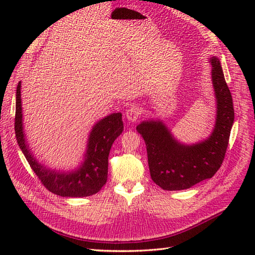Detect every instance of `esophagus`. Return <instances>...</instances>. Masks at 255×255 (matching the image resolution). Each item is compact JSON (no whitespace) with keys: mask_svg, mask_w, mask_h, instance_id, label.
<instances>
[{"mask_svg":"<svg viewBox=\"0 0 255 255\" xmlns=\"http://www.w3.org/2000/svg\"><path fill=\"white\" fill-rule=\"evenodd\" d=\"M125 116H126L128 122L134 123L139 118V116H140V110H139L137 106L129 107L128 110L126 111V114H125Z\"/></svg>","mask_w":255,"mask_h":255,"instance_id":"esophagus-1","label":"esophagus"}]
</instances>
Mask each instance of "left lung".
Instances as JSON below:
<instances>
[{
    "mask_svg": "<svg viewBox=\"0 0 255 255\" xmlns=\"http://www.w3.org/2000/svg\"><path fill=\"white\" fill-rule=\"evenodd\" d=\"M216 99V121L209 136L184 143L173 136L161 119H148L137 126L147 145L152 181L164 191H181L213 177L223 164L235 121L232 96L219 59L209 58Z\"/></svg>",
    "mask_w": 255,
    "mask_h": 255,
    "instance_id": "1",
    "label": "left lung"
}]
</instances>
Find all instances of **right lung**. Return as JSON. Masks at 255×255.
<instances>
[{"mask_svg": "<svg viewBox=\"0 0 255 255\" xmlns=\"http://www.w3.org/2000/svg\"><path fill=\"white\" fill-rule=\"evenodd\" d=\"M20 88L21 82L16 89V140L27 162L41 183L48 191L62 197H86L100 192L107 181L108 155L111 148L124 130L122 113L110 114L94 124L89 134L83 161L78 167L69 171L51 169L36 159L27 142L23 124Z\"/></svg>", "mask_w": 255, "mask_h": 255, "instance_id": "1", "label": "right lung"}]
</instances>
